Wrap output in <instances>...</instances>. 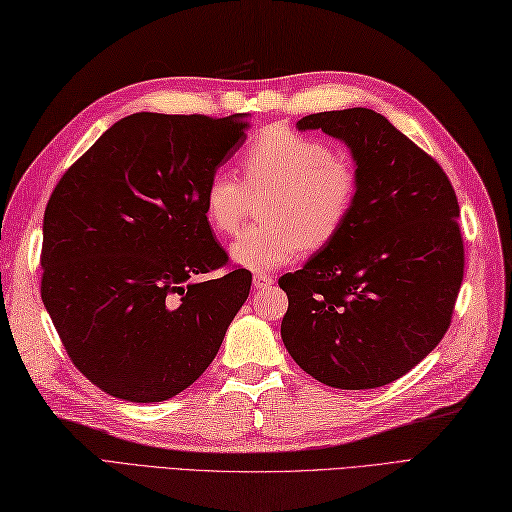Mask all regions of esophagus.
Instances as JSON below:
<instances>
[{
  "mask_svg": "<svg viewBox=\"0 0 512 512\" xmlns=\"http://www.w3.org/2000/svg\"><path fill=\"white\" fill-rule=\"evenodd\" d=\"M273 284V278L267 276V273H256L254 276V289H269Z\"/></svg>",
  "mask_w": 512,
  "mask_h": 512,
  "instance_id": "obj_1",
  "label": "esophagus"
}]
</instances>
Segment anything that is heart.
<instances>
[{
  "label": "heart",
  "mask_w": 512,
  "mask_h": 512,
  "mask_svg": "<svg viewBox=\"0 0 512 512\" xmlns=\"http://www.w3.org/2000/svg\"><path fill=\"white\" fill-rule=\"evenodd\" d=\"M241 167L245 187L230 173L215 171L202 193L206 221L217 234L239 230L247 193H267L260 204L267 221L243 230L230 245L234 265L260 273L278 269L304 245H330L352 215L358 195L354 162L315 136L271 126L247 147Z\"/></svg>",
  "instance_id": "heart-1"
}]
</instances>
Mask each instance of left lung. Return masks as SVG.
Listing matches in <instances>:
<instances>
[{"instance_id": "1", "label": "left lung", "mask_w": 512, "mask_h": 512, "mask_svg": "<svg viewBox=\"0 0 512 512\" xmlns=\"http://www.w3.org/2000/svg\"><path fill=\"white\" fill-rule=\"evenodd\" d=\"M350 147L358 195L336 239L278 280L282 341L334 389H376L419 365L450 328L465 252L458 199L439 162L371 108L308 115Z\"/></svg>"}]
</instances>
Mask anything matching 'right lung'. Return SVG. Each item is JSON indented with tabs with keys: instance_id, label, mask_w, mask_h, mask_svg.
Masks as SVG:
<instances>
[{
	"instance_id": "add662e5",
	"label": "right lung",
	"mask_w": 512,
	"mask_h": 512,
	"mask_svg": "<svg viewBox=\"0 0 512 512\" xmlns=\"http://www.w3.org/2000/svg\"><path fill=\"white\" fill-rule=\"evenodd\" d=\"M247 115L136 112L108 128L49 197L41 297L62 345L104 393L165 402L217 356L252 273L210 230L208 178L245 143Z\"/></svg>"
}]
</instances>
